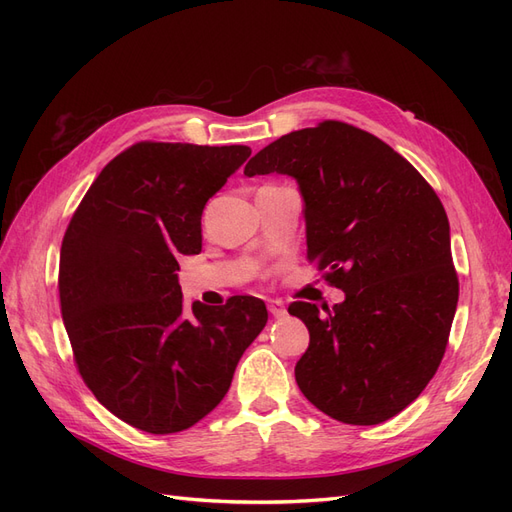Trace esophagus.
<instances>
[{"label": "esophagus", "mask_w": 512, "mask_h": 512, "mask_svg": "<svg viewBox=\"0 0 512 512\" xmlns=\"http://www.w3.org/2000/svg\"><path fill=\"white\" fill-rule=\"evenodd\" d=\"M267 307H269V314H271V316H275V318H280V316H284V314H286V307H284V303H282V301H277V299H275V301H269V305H267Z\"/></svg>", "instance_id": "34e87169"}]
</instances>
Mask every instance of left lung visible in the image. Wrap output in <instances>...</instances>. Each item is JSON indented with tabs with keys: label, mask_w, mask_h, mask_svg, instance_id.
Segmentation results:
<instances>
[{
	"label": "left lung",
	"mask_w": 512,
	"mask_h": 512,
	"mask_svg": "<svg viewBox=\"0 0 512 512\" xmlns=\"http://www.w3.org/2000/svg\"><path fill=\"white\" fill-rule=\"evenodd\" d=\"M297 179L307 260L346 292L331 309L294 301L309 346L294 367L301 393L335 421L378 425L436 376L459 299L451 228L423 175L378 136L327 119L290 132L245 175Z\"/></svg>",
	"instance_id": "8db88e82"
}]
</instances>
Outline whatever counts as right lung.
Wrapping results in <instances>:
<instances>
[{"label": "right lung", "instance_id": "right-lung-1", "mask_svg": "<svg viewBox=\"0 0 512 512\" xmlns=\"http://www.w3.org/2000/svg\"><path fill=\"white\" fill-rule=\"evenodd\" d=\"M250 153L134 143L102 168L66 228L57 286L74 365L100 404L136 429L196 425L265 329L260 299L188 307L177 280V258L203 247L207 200Z\"/></svg>", "mask_w": 512, "mask_h": 512}]
</instances>
